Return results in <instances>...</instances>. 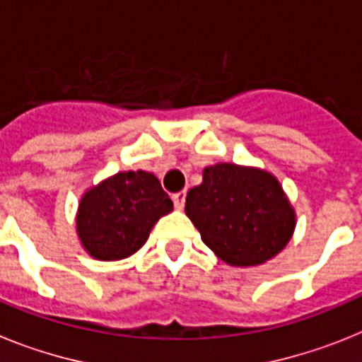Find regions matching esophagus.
<instances>
[{"label": "esophagus", "mask_w": 362, "mask_h": 362, "mask_svg": "<svg viewBox=\"0 0 362 362\" xmlns=\"http://www.w3.org/2000/svg\"><path fill=\"white\" fill-rule=\"evenodd\" d=\"M173 204H175L177 209H182L185 204V191H178V193L173 194Z\"/></svg>", "instance_id": "34e87169"}]
</instances>
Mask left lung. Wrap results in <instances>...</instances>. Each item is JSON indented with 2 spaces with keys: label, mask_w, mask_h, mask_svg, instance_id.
<instances>
[{
  "label": "left lung",
  "mask_w": 362,
  "mask_h": 362,
  "mask_svg": "<svg viewBox=\"0 0 362 362\" xmlns=\"http://www.w3.org/2000/svg\"><path fill=\"white\" fill-rule=\"evenodd\" d=\"M185 215L204 244L231 266H257L286 247L295 211L272 173L237 163L204 169L202 184L189 189Z\"/></svg>",
  "instance_id": "1"
}]
</instances>
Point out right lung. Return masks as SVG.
<instances>
[{
    "mask_svg": "<svg viewBox=\"0 0 362 362\" xmlns=\"http://www.w3.org/2000/svg\"><path fill=\"white\" fill-rule=\"evenodd\" d=\"M171 211V199L153 173H116L81 197L76 231L94 259H127L146 244L160 216Z\"/></svg>",
    "mask_w": 362,
    "mask_h": 362,
    "instance_id": "1",
    "label": "right lung"
}]
</instances>
